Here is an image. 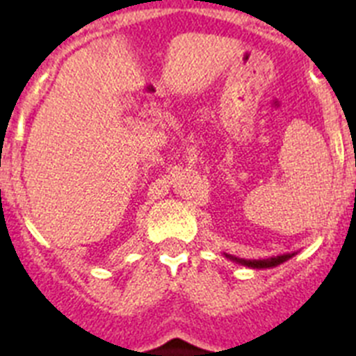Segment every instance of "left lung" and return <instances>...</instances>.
I'll list each match as a JSON object with an SVG mask.
<instances>
[{
    "label": "left lung",
    "mask_w": 356,
    "mask_h": 356,
    "mask_svg": "<svg viewBox=\"0 0 356 356\" xmlns=\"http://www.w3.org/2000/svg\"><path fill=\"white\" fill-rule=\"evenodd\" d=\"M228 260L232 262L238 264V266H246L250 269H271V267L280 266V264L287 262L289 259H292L294 254H298V251L294 253H284V254H276V257H269V259H253V260H248V259H241V257H235V254H229V253H222Z\"/></svg>",
    "instance_id": "obj_1"
}]
</instances>
